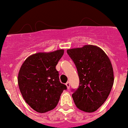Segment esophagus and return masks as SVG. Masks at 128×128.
Segmentation results:
<instances>
[{
  "label": "esophagus",
  "mask_w": 128,
  "mask_h": 128,
  "mask_svg": "<svg viewBox=\"0 0 128 128\" xmlns=\"http://www.w3.org/2000/svg\"><path fill=\"white\" fill-rule=\"evenodd\" d=\"M66 87H67V89H69L70 88V82H67L66 83Z\"/></svg>",
  "instance_id": "1"
}]
</instances>
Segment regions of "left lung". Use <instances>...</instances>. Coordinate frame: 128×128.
<instances>
[{"label": "left lung", "mask_w": 128, "mask_h": 128, "mask_svg": "<svg viewBox=\"0 0 128 128\" xmlns=\"http://www.w3.org/2000/svg\"><path fill=\"white\" fill-rule=\"evenodd\" d=\"M74 63L79 76L77 89H72L75 105L87 113L96 111L108 98L114 82L110 59L101 48L93 45L66 50Z\"/></svg>", "instance_id": "8db88e82"}]
</instances>
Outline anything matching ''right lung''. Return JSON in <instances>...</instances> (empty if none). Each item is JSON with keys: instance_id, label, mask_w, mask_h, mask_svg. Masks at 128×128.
<instances>
[{"instance_id": "obj_1", "label": "right lung", "mask_w": 128, "mask_h": 128, "mask_svg": "<svg viewBox=\"0 0 128 128\" xmlns=\"http://www.w3.org/2000/svg\"><path fill=\"white\" fill-rule=\"evenodd\" d=\"M64 50L38 53L28 57L22 65L18 84L25 102L33 110L43 113L53 110L61 94L67 89L60 82L56 66Z\"/></svg>"}]
</instances>
